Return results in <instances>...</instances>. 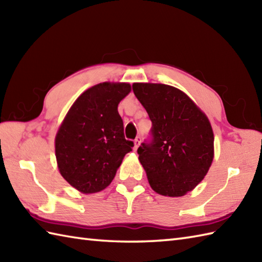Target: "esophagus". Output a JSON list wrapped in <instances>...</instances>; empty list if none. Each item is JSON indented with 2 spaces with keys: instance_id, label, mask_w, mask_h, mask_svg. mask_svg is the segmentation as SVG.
<instances>
[{
  "instance_id": "obj_1",
  "label": "esophagus",
  "mask_w": 262,
  "mask_h": 262,
  "mask_svg": "<svg viewBox=\"0 0 262 262\" xmlns=\"http://www.w3.org/2000/svg\"><path fill=\"white\" fill-rule=\"evenodd\" d=\"M140 144H141V137L137 136L134 140V149H135V151L138 148V146H140Z\"/></svg>"
}]
</instances>
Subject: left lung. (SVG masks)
I'll list each match as a JSON object with an SVG mask.
<instances>
[{"label":"left lung","mask_w":262,"mask_h":262,"mask_svg":"<svg viewBox=\"0 0 262 262\" xmlns=\"http://www.w3.org/2000/svg\"><path fill=\"white\" fill-rule=\"evenodd\" d=\"M133 91L152 121L151 137L137 149L149 185L163 196H183L204 179L213 162L210 122L179 89L134 83Z\"/></svg>","instance_id":"1"}]
</instances>
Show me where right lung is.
<instances>
[{"label": "right lung", "instance_id": "right-lung-1", "mask_svg": "<svg viewBox=\"0 0 262 262\" xmlns=\"http://www.w3.org/2000/svg\"><path fill=\"white\" fill-rule=\"evenodd\" d=\"M130 92L128 83H100L72 105L55 138L60 174L83 193L103 190L134 142L124 135L118 103Z\"/></svg>", "mask_w": 262, "mask_h": 262}]
</instances>
